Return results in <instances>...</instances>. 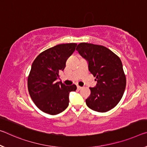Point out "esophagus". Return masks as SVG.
Segmentation results:
<instances>
[{"label": "esophagus", "instance_id": "1", "mask_svg": "<svg viewBox=\"0 0 147 147\" xmlns=\"http://www.w3.org/2000/svg\"><path fill=\"white\" fill-rule=\"evenodd\" d=\"M82 87H81V86H77V89L78 90H80L81 89H82Z\"/></svg>", "mask_w": 147, "mask_h": 147}]
</instances>
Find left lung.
Returning <instances> with one entry per match:
<instances>
[{
	"label": "left lung",
	"instance_id": "left-lung-1",
	"mask_svg": "<svg viewBox=\"0 0 147 147\" xmlns=\"http://www.w3.org/2000/svg\"><path fill=\"white\" fill-rule=\"evenodd\" d=\"M78 53L88 61L89 71L97 81L95 87L90 88L91 94L86 99L93 111L105 113L117 105L126 86V78L120 57L103 46L80 43Z\"/></svg>",
	"mask_w": 147,
	"mask_h": 147
}]
</instances>
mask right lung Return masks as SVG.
<instances>
[{"instance_id":"right-lung-1","label":"right lung","mask_w":147,"mask_h":147,"mask_svg":"<svg viewBox=\"0 0 147 147\" xmlns=\"http://www.w3.org/2000/svg\"><path fill=\"white\" fill-rule=\"evenodd\" d=\"M76 43L61 44L40 53L32 63L27 79L28 90L32 101L44 113L57 115L69 105V93L76 86L56 82L66 61L75 50Z\"/></svg>"}]
</instances>
